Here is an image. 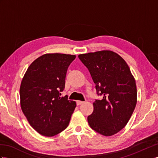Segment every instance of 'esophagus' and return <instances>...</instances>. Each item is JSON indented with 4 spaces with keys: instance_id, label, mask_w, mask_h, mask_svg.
I'll return each mask as SVG.
<instances>
[{
    "instance_id": "esophagus-1",
    "label": "esophagus",
    "mask_w": 158,
    "mask_h": 158,
    "mask_svg": "<svg viewBox=\"0 0 158 158\" xmlns=\"http://www.w3.org/2000/svg\"><path fill=\"white\" fill-rule=\"evenodd\" d=\"M82 103H83V102H81V101H79V100L77 101V106H79V105Z\"/></svg>"
}]
</instances>
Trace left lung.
<instances>
[{
  "label": "left lung",
  "mask_w": 158,
  "mask_h": 158,
  "mask_svg": "<svg viewBox=\"0 0 158 158\" xmlns=\"http://www.w3.org/2000/svg\"><path fill=\"white\" fill-rule=\"evenodd\" d=\"M78 57L89 71L98 94L103 96L93 103L89 125L104 136L114 135L127 125L136 106L134 77L125 60L112 51L81 54Z\"/></svg>",
  "instance_id": "obj_1"
}]
</instances>
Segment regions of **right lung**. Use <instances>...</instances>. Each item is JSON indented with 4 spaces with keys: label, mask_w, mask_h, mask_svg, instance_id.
I'll return each mask as SVG.
<instances>
[{
    "label": "right lung",
    "mask_w": 158,
    "mask_h": 158,
    "mask_svg": "<svg viewBox=\"0 0 158 158\" xmlns=\"http://www.w3.org/2000/svg\"><path fill=\"white\" fill-rule=\"evenodd\" d=\"M73 55L47 53L28 67L20 87L21 107L31 126L39 134L52 137L68 126L76 102L60 97Z\"/></svg>",
    "instance_id": "add662e5"
}]
</instances>
